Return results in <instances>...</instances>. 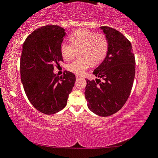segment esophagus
<instances>
[{
  "label": "esophagus",
  "mask_w": 158,
  "mask_h": 158,
  "mask_svg": "<svg viewBox=\"0 0 158 158\" xmlns=\"http://www.w3.org/2000/svg\"><path fill=\"white\" fill-rule=\"evenodd\" d=\"M76 79H79V78H81L82 76H80V75H76Z\"/></svg>",
  "instance_id": "esophagus-1"
}]
</instances>
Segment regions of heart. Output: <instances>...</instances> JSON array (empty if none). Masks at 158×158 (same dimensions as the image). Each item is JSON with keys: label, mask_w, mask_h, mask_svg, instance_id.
I'll return each instance as SVG.
<instances>
[{"label": "heart", "mask_w": 158, "mask_h": 158, "mask_svg": "<svg viewBox=\"0 0 158 158\" xmlns=\"http://www.w3.org/2000/svg\"><path fill=\"white\" fill-rule=\"evenodd\" d=\"M71 44L63 42L60 51L63 58L70 60L73 57L76 51H78L80 58L72 61L67 65L69 71L76 74H82L90 65L98 63L104 57L107 51L108 41L103 34L81 29L74 32L69 36Z\"/></svg>", "instance_id": "1"}]
</instances>
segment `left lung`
<instances>
[{
	"instance_id": "1",
	"label": "left lung",
	"mask_w": 158,
	"mask_h": 158,
	"mask_svg": "<svg viewBox=\"0 0 158 158\" xmlns=\"http://www.w3.org/2000/svg\"><path fill=\"white\" fill-rule=\"evenodd\" d=\"M100 28L108 41L106 57L94 71L100 79H87L85 95L87 106L94 114L109 117L121 109L131 92L135 75V59L131 43L110 27Z\"/></svg>"
}]
</instances>
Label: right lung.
<instances>
[{"label": "right lung", "mask_w": 158, "mask_h": 158, "mask_svg": "<svg viewBox=\"0 0 158 158\" xmlns=\"http://www.w3.org/2000/svg\"><path fill=\"white\" fill-rule=\"evenodd\" d=\"M65 30L56 25L39 27L23 43L20 61L21 80L25 93L38 111L52 114L66 106L76 76L65 71L53 73L54 65L62 61L60 46Z\"/></svg>", "instance_id": "1"}]
</instances>
